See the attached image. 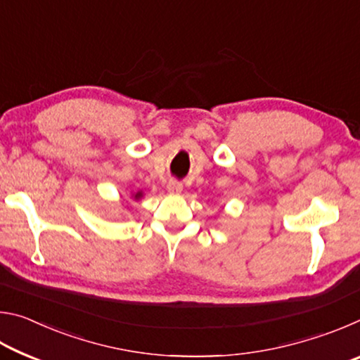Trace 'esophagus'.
I'll return each mask as SVG.
<instances>
[{"instance_id": "obj_1", "label": "esophagus", "mask_w": 360, "mask_h": 360, "mask_svg": "<svg viewBox=\"0 0 360 360\" xmlns=\"http://www.w3.org/2000/svg\"><path fill=\"white\" fill-rule=\"evenodd\" d=\"M167 188H168L169 193H179L182 191V184L176 179H169L168 184H167Z\"/></svg>"}]
</instances>
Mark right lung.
Returning <instances> with one entry per match:
<instances>
[{
    "instance_id": "obj_1",
    "label": "right lung",
    "mask_w": 360,
    "mask_h": 360,
    "mask_svg": "<svg viewBox=\"0 0 360 360\" xmlns=\"http://www.w3.org/2000/svg\"><path fill=\"white\" fill-rule=\"evenodd\" d=\"M139 197H141V192H138V193L135 195V198H139Z\"/></svg>"
}]
</instances>
